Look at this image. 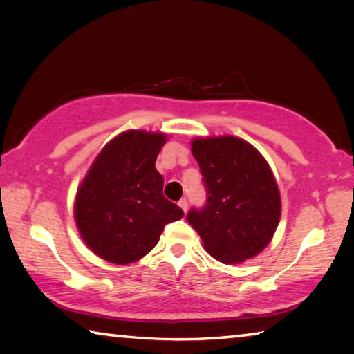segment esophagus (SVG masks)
<instances>
[{
	"mask_svg": "<svg viewBox=\"0 0 354 354\" xmlns=\"http://www.w3.org/2000/svg\"><path fill=\"white\" fill-rule=\"evenodd\" d=\"M178 205H179V207L183 209L184 212H187V207H189V203H187V200H185V198H181V200H179Z\"/></svg>",
	"mask_w": 354,
	"mask_h": 354,
	"instance_id": "1",
	"label": "esophagus"
}]
</instances>
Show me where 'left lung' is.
I'll return each mask as SVG.
<instances>
[{"label":"left lung","mask_w":354,"mask_h":354,"mask_svg":"<svg viewBox=\"0 0 354 354\" xmlns=\"http://www.w3.org/2000/svg\"><path fill=\"white\" fill-rule=\"evenodd\" d=\"M207 200L187 214L205 250L223 263L251 259L270 243L281 217V195L267 160L232 136L192 140Z\"/></svg>","instance_id":"8db88e82"}]
</instances>
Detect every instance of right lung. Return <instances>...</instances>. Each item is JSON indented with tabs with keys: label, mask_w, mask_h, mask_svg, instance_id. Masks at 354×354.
<instances>
[{
	"label": "right lung",
	"mask_w": 354,
	"mask_h": 354,
	"mask_svg": "<svg viewBox=\"0 0 354 354\" xmlns=\"http://www.w3.org/2000/svg\"><path fill=\"white\" fill-rule=\"evenodd\" d=\"M167 136L124 131L101 149L76 192L75 220L82 241L107 262L124 266L149 253L164 226L184 217L162 195L156 158Z\"/></svg>",
	"instance_id": "obj_1"
}]
</instances>
